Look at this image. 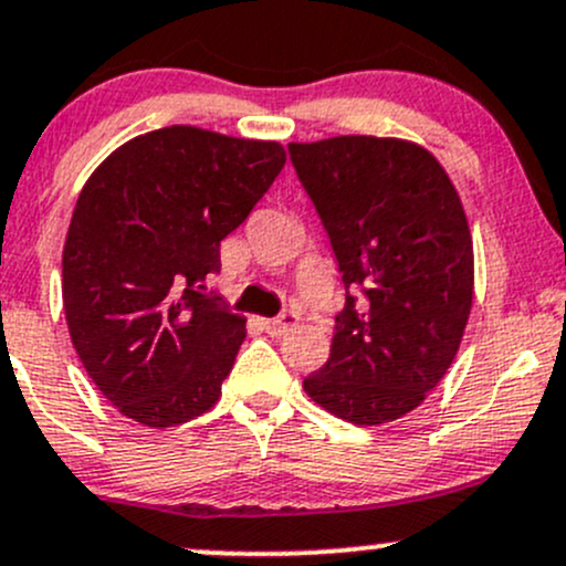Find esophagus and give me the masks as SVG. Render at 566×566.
I'll return each instance as SVG.
<instances>
[{
    "label": "esophagus",
    "mask_w": 566,
    "mask_h": 566,
    "mask_svg": "<svg viewBox=\"0 0 566 566\" xmlns=\"http://www.w3.org/2000/svg\"><path fill=\"white\" fill-rule=\"evenodd\" d=\"M295 323H298V314H295L293 308H287V312H282L279 317L263 319V328L271 333V336H282V333L287 328H293Z\"/></svg>",
    "instance_id": "obj_1"
}]
</instances>
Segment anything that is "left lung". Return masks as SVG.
<instances>
[{
	"instance_id": "left-lung-1",
	"label": "left lung",
	"mask_w": 566,
	"mask_h": 566,
	"mask_svg": "<svg viewBox=\"0 0 566 566\" xmlns=\"http://www.w3.org/2000/svg\"><path fill=\"white\" fill-rule=\"evenodd\" d=\"M290 159L347 290L331 358L303 390L355 426L390 423L423 403L461 347L474 293L461 198L409 140L338 135L290 143Z\"/></svg>"
}]
</instances>
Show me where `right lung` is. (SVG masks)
I'll list each match as a JSON object with an SVG mask.
<instances>
[{"instance_id":"obj_1","label":"right lung","mask_w":566,"mask_h":566,"mask_svg":"<svg viewBox=\"0 0 566 566\" xmlns=\"http://www.w3.org/2000/svg\"><path fill=\"white\" fill-rule=\"evenodd\" d=\"M284 159L282 143L174 124L118 146L81 189L62 254L70 338L135 423L181 426L222 396L247 319L206 279Z\"/></svg>"}]
</instances>
